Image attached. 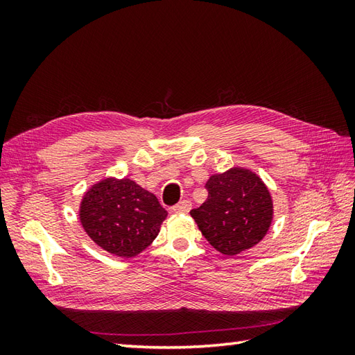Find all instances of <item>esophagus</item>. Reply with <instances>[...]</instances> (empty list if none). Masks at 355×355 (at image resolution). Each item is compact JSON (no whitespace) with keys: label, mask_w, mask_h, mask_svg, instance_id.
Instances as JSON below:
<instances>
[{"label":"esophagus","mask_w":355,"mask_h":355,"mask_svg":"<svg viewBox=\"0 0 355 355\" xmlns=\"http://www.w3.org/2000/svg\"><path fill=\"white\" fill-rule=\"evenodd\" d=\"M191 207H192V202L187 201V200H183V201H180L178 205H175V206L172 207V212H175V214H187L191 210Z\"/></svg>","instance_id":"1"}]
</instances>
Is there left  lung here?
<instances>
[{"mask_svg": "<svg viewBox=\"0 0 355 355\" xmlns=\"http://www.w3.org/2000/svg\"><path fill=\"white\" fill-rule=\"evenodd\" d=\"M206 189L207 200L191 216L215 250L235 256L261 243L273 221V200L259 175L235 166L210 175Z\"/></svg>", "mask_w": 355, "mask_h": 355, "instance_id": "left-lung-1", "label": "left lung"}]
</instances>
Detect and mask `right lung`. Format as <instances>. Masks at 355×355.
Masks as SVG:
<instances>
[{"label": "right lung", "mask_w": 355, "mask_h": 355, "mask_svg": "<svg viewBox=\"0 0 355 355\" xmlns=\"http://www.w3.org/2000/svg\"><path fill=\"white\" fill-rule=\"evenodd\" d=\"M166 216L155 195L130 178L101 180L84 193L79 206L87 235L120 258H134L153 244Z\"/></svg>", "instance_id": "obj_1"}]
</instances>
